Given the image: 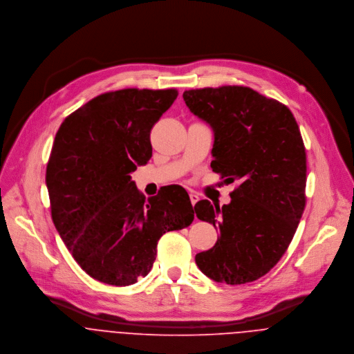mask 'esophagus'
I'll return each instance as SVG.
<instances>
[{
    "label": "esophagus",
    "mask_w": 354,
    "mask_h": 354,
    "mask_svg": "<svg viewBox=\"0 0 354 354\" xmlns=\"http://www.w3.org/2000/svg\"><path fill=\"white\" fill-rule=\"evenodd\" d=\"M189 199H191L192 205H195L196 203L199 202V195H196V194H191V195H189Z\"/></svg>",
    "instance_id": "esophagus-1"
}]
</instances>
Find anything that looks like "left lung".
Returning <instances> with one entry per match:
<instances>
[{
  "label": "left lung",
  "mask_w": 354,
  "mask_h": 354,
  "mask_svg": "<svg viewBox=\"0 0 354 354\" xmlns=\"http://www.w3.org/2000/svg\"><path fill=\"white\" fill-rule=\"evenodd\" d=\"M183 98L212 128V171L227 184L239 181L229 204L196 203V216L221 233L196 264L215 282H253L286 252L303 215L306 153L299 125L285 104L250 87L189 90Z\"/></svg>",
  "instance_id": "1"
}]
</instances>
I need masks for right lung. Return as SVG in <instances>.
Segmentation results:
<instances>
[{
	"mask_svg": "<svg viewBox=\"0 0 354 354\" xmlns=\"http://www.w3.org/2000/svg\"><path fill=\"white\" fill-rule=\"evenodd\" d=\"M177 95L174 88L104 93L55 133L46 167L51 218L77 264L100 282L128 286L146 277L158 240L195 218L183 187L146 199L129 176L150 160L151 128Z\"/></svg>",
	"mask_w": 354,
	"mask_h": 354,
	"instance_id": "right-lung-1",
	"label": "right lung"
}]
</instances>
